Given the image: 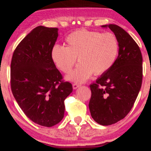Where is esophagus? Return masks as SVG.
<instances>
[{"instance_id": "34e87169", "label": "esophagus", "mask_w": 151, "mask_h": 151, "mask_svg": "<svg viewBox=\"0 0 151 151\" xmlns=\"http://www.w3.org/2000/svg\"><path fill=\"white\" fill-rule=\"evenodd\" d=\"M72 86H73L74 89H77V88L80 87L81 85H80V84H77V83H74V84H73V85H72Z\"/></svg>"}]
</instances>
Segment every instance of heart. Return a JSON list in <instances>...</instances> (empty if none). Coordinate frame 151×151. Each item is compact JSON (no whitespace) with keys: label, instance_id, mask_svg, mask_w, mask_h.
Wrapping results in <instances>:
<instances>
[{"label":"heart","instance_id":"heart-1","mask_svg":"<svg viewBox=\"0 0 151 151\" xmlns=\"http://www.w3.org/2000/svg\"><path fill=\"white\" fill-rule=\"evenodd\" d=\"M67 46L55 45L51 50L55 65L64 73L73 68L77 57L78 64L72 73L67 76L69 81L82 83L93 73L101 74L107 72L116 59L119 44L111 33L79 30L71 33L66 39Z\"/></svg>","mask_w":151,"mask_h":151}]
</instances>
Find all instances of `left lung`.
I'll return each instance as SVG.
<instances>
[{"mask_svg": "<svg viewBox=\"0 0 151 151\" xmlns=\"http://www.w3.org/2000/svg\"><path fill=\"white\" fill-rule=\"evenodd\" d=\"M110 29L119 44V55L112 67L90 85L89 103L93 119L102 126L115 124L129 113L141 87L143 58L131 36L114 24L101 25Z\"/></svg>", "mask_w": 151, "mask_h": 151, "instance_id": "left-lung-1", "label": "left lung"}]
</instances>
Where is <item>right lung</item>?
<instances>
[{
	"label": "right lung",
	"mask_w": 151,
	"mask_h": 151,
	"mask_svg": "<svg viewBox=\"0 0 151 151\" xmlns=\"http://www.w3.org/2000/svg\"><path fill=\"white\" fill-rule=\"evenodd\" d=\"M58 29L37 26L19 43L10 65L13 96L27 118L51 127L62 121L65 99L72 85L62 77L51 58Z\"/></svg>",
	"instance_id": "right-lung-1"
}]
</instances>
